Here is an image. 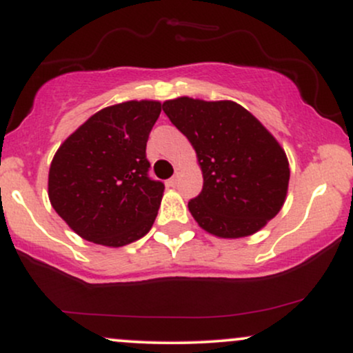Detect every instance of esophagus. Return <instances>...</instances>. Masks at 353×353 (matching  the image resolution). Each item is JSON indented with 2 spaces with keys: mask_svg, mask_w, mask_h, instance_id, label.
Segmentation results:
<instances>
[{
  "mask_svg": "<svg viewBox=\"0 0 353 353\" xmlns=\"http://www.w3.org/2000/svg\"><path fill=\"white\" fill-rule=\"evenodd\" d=\"M179 176H181L179 169H176V174H174V176L171 177V179H169V181H168V184H169V185H172V188H174V185H176V184H177V181H179Z\"/></svg>",
  "mask_w": 353,
  "mask_h": 353,
  "instance_id": "esophagus-1",
  "label": "esophagus"
}]
</instances>
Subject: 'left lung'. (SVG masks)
I'll return each instance as SVG.
<instances>
[{"label":"left lung","mask_w":353,"mask_h":353,"mask_svg":"<svg viewBox=\"0 0 353 353\" xmlns=\"http://www.w3.org/2000/svg\"><path fill=\"white\" fill-rule=\"evenodd\" d=\"M163 109L197 152L204 185L189 210L202 229L245 237L277 216L289 188V161L247 109L190 98L165 101Z\"/></svg>","instance_id":"8db88e82"}]
</instances>
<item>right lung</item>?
<instances>
[{
    "mask_svg": "<svg viewBox=\"0 0 353 353\" xmlns=\"http://www.w3.org/2000/svg\"><path fill=\"white\" fill-rule=\"evenodd\" d=\"M159 114L157 101L104 108L61 144L50 168L48 196L78 236L121 247L152 228L164 184L149 176L145 144Z\"/></svg>",
    "mask_w": 353,
    "mask_h": 353,
    "instance_id": "1",
    "label": "right lung"
}]
</instances>
